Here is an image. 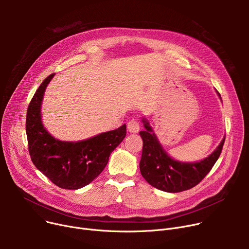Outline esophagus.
Instances as JSON below:
<instances>
[{
    "label": "esophagus",
    "instance_id": "1",
    "mask_svg": "<svg viewBox=\"0 0 249 249\" xmlns=\"http://www.w3.org/2000/svg\"><path fill=\"white\" fill-rule=\"evenodd\" d=\"M127 128L129 130V132L131 133H138L140 130V125L138 123V121L136 119H132L130 120L127 124Z\"/></svg>",
    "mask_w": 249,
    "mask_h": 249
}]
</instances>
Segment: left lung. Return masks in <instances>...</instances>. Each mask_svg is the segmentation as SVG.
<instances>
[{
	"label": "left lung",
	"instance_id": "1",
	"mask_svg": "<svg viewBox=\"0 0 249 249\" xmlns=\"http://www.w3.org/2000/svg\"><path fill=\"white\" fill-rule=\"evenodd\" d=\"M217 94L221 99L218 91ZM141 121L145 130L139 132L143 140L140 173L149 185L167 193H179L197 186L219 159L225 141L224 137L217 148L202 160L178 161L163 149L146 118L143 117Z\"/></svg>",
	"mask_w": 249,
	"mask_h": 249
}]
</instances>
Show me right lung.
Segmentation results:
<instances>
[{
	"label": "right lung",
	"instance_id": "obj_1",
	"mask_svg": "<svg viewBox=\"0 0 249 249\" xmlns=\"http://www.w3.org/2000/svg\"><path fill=\"white\" fill-rule=\"evenodd\" d=\"M54 76L39 86L27 110L26 134L31 160L44 176L61 189L77 190L93 181L107 165L112 151L126 136V125L80 141H62L44 127L41 105L45 89Z\"/></svg>",
	"mask_w": 249,
	"mask_h": 249
}]
</instances>
